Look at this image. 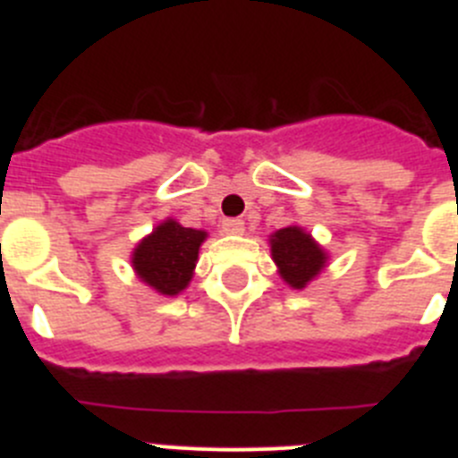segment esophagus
Returning a JSON list of instances; mask_svg holds the SVG:
<instances>
[{
  "label": "esophagus",
  "mask_w": 458,
  "mask_h": 458,
  "mask_svg": "<svg viewBox=\"0 0 458 458\" xmlns=\"http://www.w3.org/2000/svg\"><path fill=\"white\" fill-rule=\"evenodd\" d=\"M222 232L226 236H241L245 232V222L238 220V217H226V220H222Z\"/></svg>",
  "instance_id": "esophagus-1"
}]
</instances>
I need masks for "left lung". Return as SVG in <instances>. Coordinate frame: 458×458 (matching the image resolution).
Here are the masks:
<instances>
[{
	"label": "left lung",
	"mask_w": 458,
	"mask_h": 458,
	"mask_svg": "<svg viewBox=\"0 0 458 458\" xmlns=\"http://www.w3.org/2000/svg\"><path fill=\"white\" fill-rule=\"evenodd\" d=\"M268 245L279 277L284 279V284L298 291L314 282L330 259L314 236L298 225H289L270 233Z\"/></svg>",
	"instance_id": "1"
}]
</instances>
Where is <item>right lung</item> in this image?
Listing matches in <instances>:
<instances>
[{"instance_id": "obj_1", "label": "right lung", "mask_w": 458, "mask_h": 458, "mask_svg": "<svg viewBox=\"0 0 458 458\" xmlns=\"http://www.w3.org/2000/svg\"><path fill=\"white\" fill-rule=\"evenodd\" d=\"M208 238L204 229H190L167 217L148 236L141 238L131 254L137 279L156 293L174 298L188 289L199 259L201 242Z\"/></svg>"}]
</instances>
